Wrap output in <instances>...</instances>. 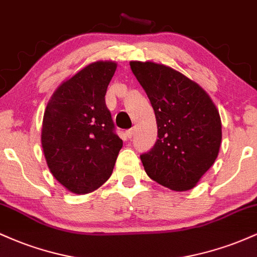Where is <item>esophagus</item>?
I'll return each instance as SVG.
<instances>
[{
	"mask_svg": "<svg viewBox=\"0 0 257 257\" xmlns=\"http://www.w3.org/2000/svg\"><path fill=\"white\" fill-rule=\"evenodd\" d=\"M134 129H129L128 132H126V137H128L129 139H132L133 137H134Z\"/></svg>",
	"mask_w": 257,
	"mask_h": 257,
	"instance_id": "1",
	"label": "esophagus"
}]
</instances>
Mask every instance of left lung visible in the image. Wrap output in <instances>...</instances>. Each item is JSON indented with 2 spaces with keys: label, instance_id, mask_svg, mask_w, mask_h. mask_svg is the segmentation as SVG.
Masks as SVG:
<instances>
[{
  "label": "left lung",
  "instance_id": "left-lung-1",
  "mask_svg": "<svg viewBox=\"0 0 257 257\" xmlns=\"http://www.w3.org/2000/svg\"><path fill=\"white\" fill-rule=\"evenodd\" d=\"M157 120L158 139L140 156L147 175L174 191L197 185L219 155L221 118L210 96L192 79L152 61H131Z\"/></svg>",
  "mask_w": 257,
  "mask_h": 257
}]
</instances>
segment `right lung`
<instances>
[{"mask_svg":"<svg viewBox=\"0 0 257 257\" xmlns=\"http://www.w3.org/2000/svg\"><path fill=\"white\" fill-rule=\"evenodd\" d=\"M114 61H95L63 82L47 104L42 149L49 170L70 192L85 194L107 181L122 149L105 102Z\"/></svg>","mask_w":257,"mask_h":257,"instance_id":"add662e5","label":"right lung"}]
</instances>
